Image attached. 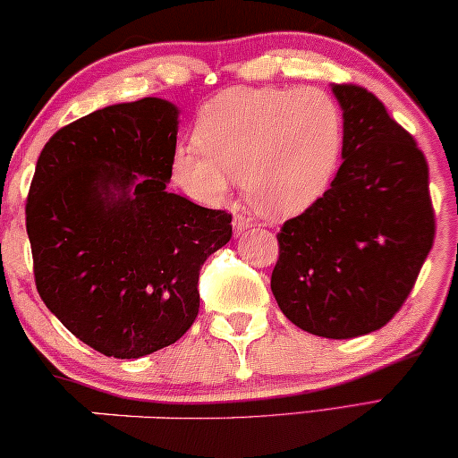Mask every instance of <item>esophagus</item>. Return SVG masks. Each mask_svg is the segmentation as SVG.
Wrapping results in <instances>:
<instances>
[{
	"mask_svg": "<svg viewBox=\"0 0 458 458\" xmlns=\"http://www.w3.org/2000/svg\"><path fill=\"white\" fill-rule=\"evenodd\" d=\"M250 226H252V222H250V217H247V216H234V220H232V228H234L236 236H241L242 232L250 228Z\"/></svg>",
	"mask_w": 458,
	"mask_h": 458,
	"instance_id": "1",
	"label": "esophagus"
}]
</instances>
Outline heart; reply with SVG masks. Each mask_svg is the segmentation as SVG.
Instances as JSON below:
<instances>
[{"instance_id": "b5f03b06", "label": "heart", "mask_w": 458, "mask_h": 458, "mask_svg": "<svg viewBox=\"0 0 458 458\" xmlns=\"http://www.w3.org/2000/svg\"><path fill=\"white\" fill-rule=\"evenodd\" d=\"M199 149L179 148L174 179L191 193L220 199L232 179L267 217L296 216L335 176L344 114L318 88H228L199 108Z\"/></svg>"}]
</instances>
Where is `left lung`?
<instances>
[{
    "mask_svg": "<svg viewBox=\"0 0 458 458\" xmlns=\"http://www.w3.org/2000/svg\"><path fill=\"white\" fill-rule=\"evenodd\" d=\"M344 162L331 187L277 232L271 292L312 335L352 339L385 327L413 290L434 244L426 156L382 102L335 84Z\"/></svg>",
    "mask_w": 458,
    "mask_h": 458,
    "instance_id": "left-lung-1",
    "label": "left lung"
}]
</instances>
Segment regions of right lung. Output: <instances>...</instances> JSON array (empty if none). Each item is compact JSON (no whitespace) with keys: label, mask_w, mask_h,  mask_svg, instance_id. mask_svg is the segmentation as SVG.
Returning a JSON list of instances; mask_svg holds the SVG:
<instances>
[{"label":"right lung","mask_w":458,"mask_h":458,"mask_svg":"<svg viewBox=\"0 0 458 458\" xmlns=\"http://www.w3.org/2000/svg\"><path fill=\"white\" fill-rule=\"evenodd\" d=\"M179 108L123 102L45 143L26 199L38 296L108 358L173 345L199 312V269L232 238V214L168 193Z\"/></svg>","instance_id":"right-lung-1"}]
</instances>
